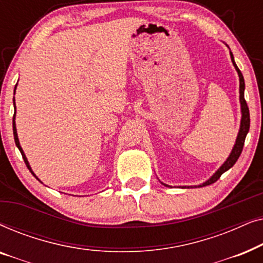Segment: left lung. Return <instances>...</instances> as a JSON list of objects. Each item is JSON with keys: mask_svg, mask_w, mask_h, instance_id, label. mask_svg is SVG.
<instances>
[{"mask_svg": "<svg viewBox=\"0 0 263 263\" xmlns=\"http://www.w3.org/2000/svg\"><path fill=\"white\" fill-rule=\"evenodd\" d=\"M230 53H231V60H232L233 66H235L237 73H238V75H239V100H240V106H242V121H240V129H239L238 136H237L235 147H233L232 152H231V154H230V157L228 158V160H226L225 163L222 164V166L219 168V170L215 172L213 176H212L211 179H208L206 183H203V184H201L200 186L210 185V184H212V183L217 182L218 179L220 178V176L224 174L225 171H228L229 168H231L233 165H235L236 161L238 160L240 153H242L244 141H246V136L248 134V132H249V128H250L249 107H248V104L246 102V99H244V87H246V86H244V78H243L242 73H240V70L238 69V67H237V64L235 63L232 52H230ZM164 185H166V184H164Z\"/></svg>", "mask_w": 263, "mask_h": 263, "instance_id": "obj_1", "label": "left lung"}]
</instances>
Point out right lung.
<instances>
[{
	"label": "right lung",
	"instance_id": "obj_1",
	"mask_svg": "<svg viewBox=\"0 0 263 263\" xmlns=\"http://www.w3.org/2000/svg\"><path fill=\"white\" fill-rule=\"evenodd\" d=\"M14 117H15V115H14V116H13V134H14V140H15V145L17 146V148H19L20 153H21V156H23V158H24V161H25V164H26L27 168L32 172L31 167H30V164H28V161H27V159H26V157H25L24 151H23V148H21V146H20V143H19V139H17V134H16V128H15V122H14ZM32 175H33L34 177H35V175L33 174V172H32ZM37 179H38V178H37Z\"/></svg>",
	"mask_w": 263,
	"mask_h": 263
}]
</instances>
